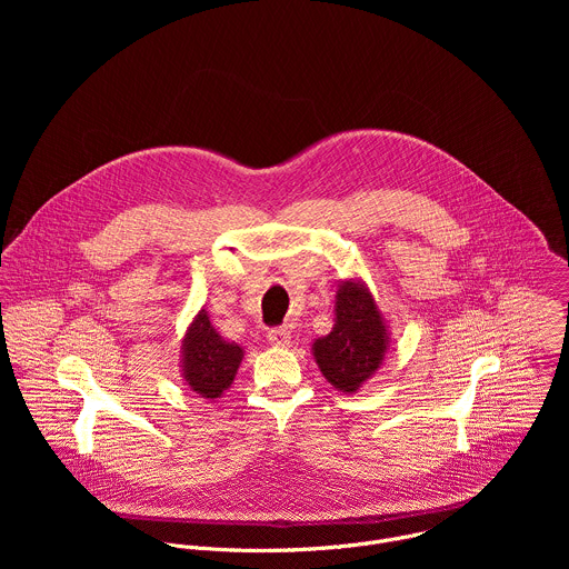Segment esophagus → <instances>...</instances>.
I'll list each match as a JSON object with an SVG mask.
<instances>
[{"mask_svg":"<svg viewBox=\"0 0 569 569\" xmlns=\"http://www.w3.org/2000/svg\"><path fill=\"white\" fill-rule=\"evenodd\" d=\"M268 342L272 347L288 349L290 347V331L288 329H272V331H268Z\"/></svg>","mask_w":569,"mask_h":569,"instance_id":"obj_1","label":"esophagus"}]
</instances>
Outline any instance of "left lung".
I'll return each instance as SVG.
<instances>
[{
    "label": "left lung",
    "mask_w": 569,
    "mask_h": 569,
    "mask_svg": "<svg viewBox=\"0 0 569 569\" xmlns=\"http://www.w3.org/2000/svg\"><path fill=\"white\" fill-rule=\"evenodd\" d=\"M389 323L362 279H342L336 292V323L312 342V358L338 391L356 393L382 367Z\"/></svg>",
    "instance_id": "left-lung-1"
}]
</instances>
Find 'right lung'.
I'll use <instances>...</instances> for the list:
<instances>
[{
	"mask_svg": "<svg viewBox=\"0 0 569 569\" xmlns=\"http://www.w3.org/2000/svg\"><path fill=\"white\" fill-rule=\"evenodd\" d=\"M242 347L224 340L200 308L191 319L180 347V367L184 385L204 400L220 398L233 382L242 362Z\"/></svg>",
	"mask_w": 569,
	"mask_h": 569,
	"instance_id": "right-lung-1",
	"label": "right lung"
}]
</instances>
